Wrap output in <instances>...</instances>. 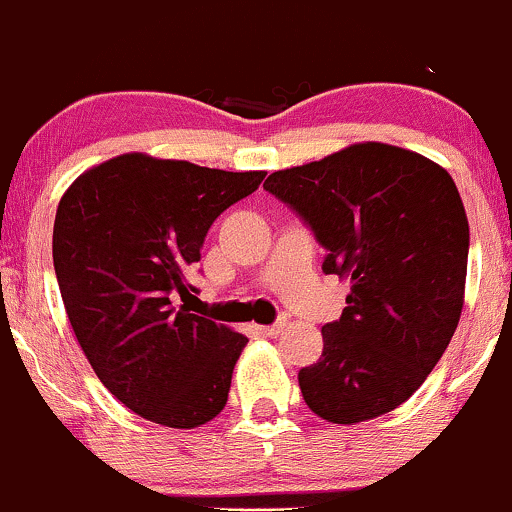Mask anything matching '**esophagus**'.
Masks as SVG:
<instances>
[{
	"mask_svg": "<svg viewBox=\"0 0 512 512\" xmlns=\"http://www.w3.org/2000/svg\"><path fill=\"white\" fill-rule=\"evenodd\" d=\"M285 327H287V320L280 318V320H275L273 325L266 327V334H270V337H275V334H280L282 330H285Z\"/></svg>",
	"mask_w": 512,
	"mask_h": 512,
	"instance_id": "1",
	"label": "esophagus"
}]
</instances>
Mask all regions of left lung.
I'll return each instance as SVG.
<instances>
[{"label":"left lung","instance_id":"8db88e82","mask_svg":"<svg viewBox=\"0 0 512 512\" xmlns=\"http://www.w3.org/2000/svg\"><path fill=\"white\" fill-rule=\"evenodd\" d=\"M263 187L325 246V273L351 282L342 318L323 325V356L299 370L306 406L334 425L401 406L463 311L470 227L456 182L415 151L363 142Z\"/></svg>","mask_w":512,"mask_h":512}]
</instances>
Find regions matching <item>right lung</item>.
<instances>
[{
	"mask_svg": "<svg viewBox=\"0 0 512 512\" xmlns=\"http://www.w3.org/2000/svg\"><path fill=\"white\" fill-rule=\"evenodd\" d=\"M263 178L123 154L59 201L52 251L68 320L104 387L144 420L192 430L225 408L249 339L189 313L187 273L213 220Z\"/></svg>",
	"mask_w": 512,
	"mask_h": 512,
	"instance_id": "obj_1",
	"label": "right lung"
}]
</instances>
